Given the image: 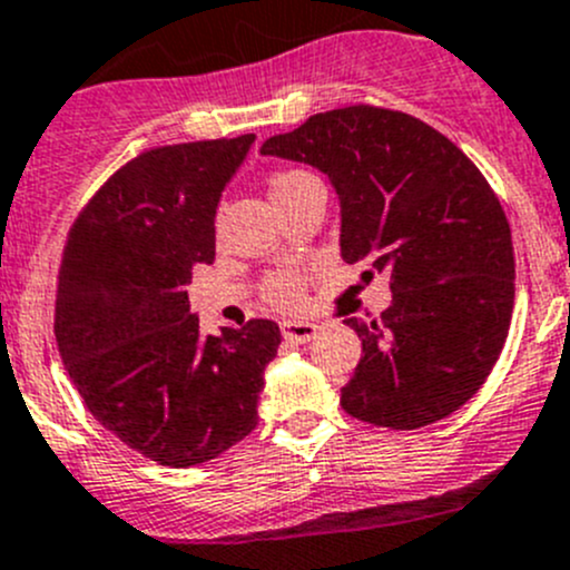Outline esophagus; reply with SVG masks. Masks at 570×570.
I'll list each match as a JSON object with an SVG mask.
<instances>
[{
    "label": "esophagus",
    "instance_id": "34e87169",
    "mask_svg": "<svg viewBox=\"0 0 570 570\" xmlns=\"http://www.w3.org/2000/svg\"><path fill=\"white\" fill-rule=\"evenodd\" d=\"M318 327L313 322H296V318H288V322H282V335L294 344H307V341L316 338Z\"/></svg>",
    "mask_w": 570,
    "mask_h": 570
}]
</instances>
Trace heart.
<instances>
[{
	"mask_svg": "<svg viewBox=\"0 0 570 570\" xmlns=\"http://www.w3.org/2000/svg\"><path fill=\"white\" fill-rule=\"evenodd\" d=\"M296 176H302V173H282V176L274 178V189L282 187V184L294 181ZM263 294L271 305L296 307L302 299V285H299V279H296V274H291V271H282V274H274L265 279Z\"/></svg>",
	"mask_w": 570,
	"mask_h": 570,
	"instance_id": "heart-1",
	"label": "heart"
}]
</instances>
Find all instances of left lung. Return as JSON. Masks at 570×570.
Here are the masks:
<instances>
[{
    "instance_id": "1",
    "label": "left lung",
    "mask_w": 570,
    "mask_h": 570,
    "mask_svg": "<svg viewBox=\"0 0 570 570\" xmlns=\"http://www.w3.org/2000/svg\"><path fill=\"white\" fill-rule=\"evenodd\" d=\"M263 154L324 173L341 257L392 274L381 318L344 322L363 346L341 389L346 414L414 431L462 409L495 366L514 307L512 232L473 161L422 119L375 106L316 114Z\"/></svg>"
}]
</instances>
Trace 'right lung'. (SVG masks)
<instances>
[{"label":"right lung","mask_w":570,"mask_h":570,"mask_svg":"<svg viewBox=\"0 0 570 570\" xmlns=\"http://www.w3.org/2000/svg\"><path fill=\"white\" fill-rule=\"evenodd\" d=\"M254 134L154 148L86 204L63 248L56 338L86 409L119 442L193 468L257 428L279 327L200 333L184 291L215 263V215Z\"/></svg>","instance_id":"obj_1"}]
</instances>
